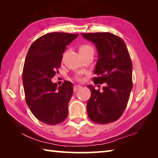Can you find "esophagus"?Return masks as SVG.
Listing matches in <instances>:
<instances>
[{"instance_id": "obj_1", "label": "esophagus", "mask_w": 158, "mask_h": 158, "mask_svg": "<svg viewBox=\"0 0 158 158\" xmlns=\"http://www.w3.org/2000/svg\"><path fill=\"white\" fill-rule=\"evenodd\" d=\"M81 85H74V91H77V90H79V89H81Z\"/></svg>"}]
</instances>
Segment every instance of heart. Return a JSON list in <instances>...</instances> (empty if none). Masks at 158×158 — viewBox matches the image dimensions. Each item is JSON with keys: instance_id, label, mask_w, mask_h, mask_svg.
<instances>
[{"instance_id": "obj_1", "label": "heart", "mask_w": 158, "mask_h": 158, "mask_svg": "<svg viewBox=\"0 0 158 158\" xmlns=\"http://www.w3.org/2000/svg\"><path fill=\"white\" fill-rule=\"evenodd\" d=\"M90 48H92V47H90L89 44H83L79 45V53L84 52H85V51H87L88 49H90ZM77 79H78V78H77Z\"/></svg>"}]
</instances>
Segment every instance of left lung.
<instances>
[{
	"label": "left lung",
	"instance_id": "8db88e82",
	"mask_svg": "<svg viewBox=\"0 0 158 158\" xmlns=\"http://www.w3.org/2000/svg\"><path fill=\"white\" fill-rule=\"evenodd\" d=\"M95 44L98 59L93 81L105 84L102 90L88 85L91 95L87 102V114L93 122L106 124L122 116L132 89V64L123 40L111 33H81Z\"/></svg>",
	"mask_w": 158,
	"mask_h": 158
}]
</instances>
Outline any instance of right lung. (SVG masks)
I'll use <instances>...</instances> for the list:
<instances>
[{"mask_svg": "<svg viewBox=\"0 0 158 158\" xmlns=\"http://www.w3.org/2000/svg\"><path fill=\"white\" fill-rule=\"evenodd\" d=\"M78 35L58 32L44 35L26 55L22 75L26 102L35 117L45 124H59L68 117L73 84L65 81L57 89L51 79L58 72L66 46Z\"/></svg>", "mask_w": 158, "mask_h": 158, "instance_id": "1", "label": "right lung"}]
</instances>
